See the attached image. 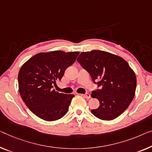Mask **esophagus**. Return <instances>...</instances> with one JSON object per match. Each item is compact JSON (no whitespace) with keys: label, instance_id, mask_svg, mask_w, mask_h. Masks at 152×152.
Listing matches in <instances>:
<instances>
[{"label":"esophagus","instance_id":"esophagus-1","mask_svg":"<svg viewBox=\"0 0 152 152\" xmlns=\"http://www.w3.org/2000/svg\"><path fill=\"white\" fill-rule=\"evenodd\" d=\"M83 96L84 98H85L86 99H89L91 98V95H90L89 93H86L85 94L83 95Z\"/></svg>","mask_w":152,"mask_h":152}]
</instances>
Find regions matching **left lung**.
<instances>
[{"mask_svg":"<svg viewBox=\"0 0 152 152\" xmlns=\"http://www.w3.org/2000/svg\"><path fill=\"white\" fill-rule=\"evenodd\" d=\"M77 61L98 87L91 97L98 99L99 106L91 110L92 114L107 121L118 117L134 98L137 87L134 71L124 58L105 51L82 53Z\"/></svg>","mask_w":152,"mask_h":152,"instance_id":"8db88e82","label":"left lung"}]
</instances>
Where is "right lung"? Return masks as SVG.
Instances as JSON below:
<instances>
[{
    "label": "right lung",
    "instance_id": "add662e5",
    "mask_svg": "<svg viewBox=\"0 0 152 152\" xmlns=\"http://www.w3.org/2000/svg\"><path fill=\"white\" fill-rule=\"evenodd\" d=\"M79 52L52 51L35 54L21 67L18 74L20 96L31 112L48 121L58 120L68 110L73 94L53 89Z\"/></svg>",
    "mask_w": 152,
    "mask_h": 152
}]
</instances>
